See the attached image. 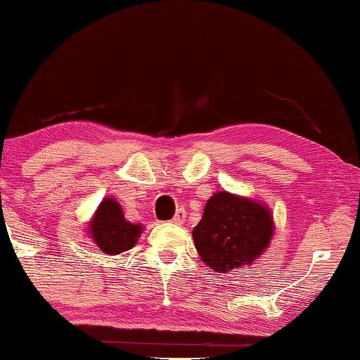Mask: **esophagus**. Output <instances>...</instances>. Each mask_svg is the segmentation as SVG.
<instances>
[{
  "instance_id": "34e87169",
  "label": "esophagus",
  "mask_w": 360,
  "mask_h": 360,
  "mask_svg": "<svg viewBox=\"0 0 360 360\" xmlns=\"http://www.w3.org/2000/svg\"><path fill=\"white\" fill-rule=\"evenodd\" d=\"M185 217H187V212L184 211V209H179V211L175 212V216H173V219H172V223H175V224H181L185 221Z\"/></svg>"
}]
</instances>
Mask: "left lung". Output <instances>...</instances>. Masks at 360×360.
Here are the masks:
<instances>
[{"label":"left lung","instance_id":"obj_1","mask_svg":"<svg viewBox=\"0 0 360 360\" xmlns=\"http://www.w3.org/2000/svg\"><path fill=\"white\" fill-rule=\"evenodd\" d=\"M276 223L270 207L252 197L219 191L205 204L192 236L200 260L214 272L252 265L272 241Z\"/></svg>","mask_w":360,"mask_h":360}]
</instances>
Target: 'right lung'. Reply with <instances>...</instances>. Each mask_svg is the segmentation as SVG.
I'll list each match as a JSON object with an SVG mask.
<instances>
[{
	"mask_svg": "<svg viewBox=\"0 0 360 360\" xmlns=\"http://www.w3.org/2000/svg\"><path fill=\"white\" fill-rule=\"evenodd\" d=\"M143 224H132L114 197H105L88 223V236L105 255H120L137 243Z\"/></svg>",
	"mask_w": 360,
	"mask_h": 360,
	"instance_id": "right-lung-1",
	"label": "right lung"
}]
</instances>
